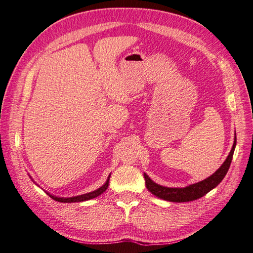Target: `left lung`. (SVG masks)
<instances>
[{"instance_id":"obj_1","label":"left lung","mask_w":253,"mask_h":253,"mask_svg":"<svg viewBox=\"0 0 253 253\" xmlns=\"http://www.w3.org/2000/svg\"><path fill=\"white\" fill-rule=\"evenodd\" d=\"M235 147H236V136H235L233 147L231 151H229L225 161L223 162L222 166L212 175L203 179V181L190 184L185 187H167L155 183L147 174L144 173L146 187L156 197L167 201H172V203H187V201H193L204 197L210 190L215 188L222 182L224 176L226 175L233 159Z\"/></svg>"}]
</instances>
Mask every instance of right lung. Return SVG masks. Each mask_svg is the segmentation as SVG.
I'll return each instance as SVG.
<instances>
[{"label":"right lung","mask_w":253,"mask_h":253,"mask_svg":"<svg viewBox=\"0 0 253 253\" xmlns=\"http://www.w3.org/2000/svg\"><path fill=\"white\" fill-rule=\"evenodd\" d=\"M109 178H110V174H109L108 177H107V181H106L105 184L102 185V186H100L99 188L93 190V192H91V193H86V194L79 195V196H74V197H57V196L49 194L48 192H46V190H45V193L49 196L50 198L56 200V201H59V203H67V204H70V203H82V201H86V200H89V199L96 198V197H98L99 195H102L104 192H106V189L108 188V185H109ZM31 179L33 181V178H31ZM33 182H35V181H33Z\"/></svg>","instance_id":"right-lung-1"}]
</instances>
